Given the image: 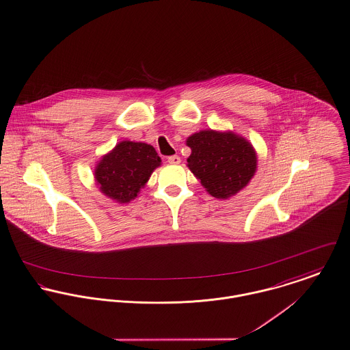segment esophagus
<instances>
[{
	"instance_id": "34e87169",
	"label": "esophagus",
	"mask_w": 350,
	"mask_h": 350,
	"mask_svg": "<svg viewBox=\"0 0 350 350\" xmlns=\"http://www.w3.org/2000/svg\"><path fill=\"white\" fill-rule=\"evenodd\" d=\"M167 161H168L170 164H179V163H180V158H179L178 155H172V157H168V158H167Z\"/></svg>"
}]
</instances>
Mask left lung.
<instances>
[{"mask_svg": "<svg viewBox=\"0 0 350 350\" xmlns=\"http://www.w3.org/2000/svg\"><path fill=\"white\" fill-rule=\"evenodd\" d=\"M187 165L207 192L227 199L245 189L256 171L254 147L242 136L227 131L204 129L189 136Z\"/></svg>", "mask_w": 350, "mask_h": 350, "instance_id": "left-lung-1", "label": "left lung"}]
</instances>
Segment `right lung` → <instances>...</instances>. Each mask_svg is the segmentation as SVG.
<instances>
[{
	"label": "right lung",
	"instance_id": "1",
	"mask_svg": "<svg viewBox=\"0 0 350 350\" xmlns=\"http://www.w3.org/2000/svg\"><path fill=\"white\" fill-rule=\"evenodd\" d=\"M160 163L152 146L124 140L97 163L96 182L105 196L119 203H128L146 186Z\"/></svg>",
	"mask_w": 350,
	"mask_h": 350
}]
</instances>
